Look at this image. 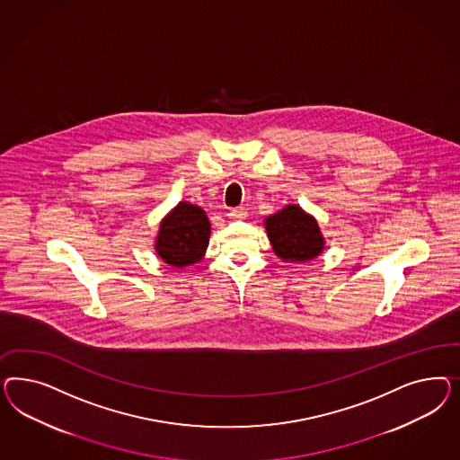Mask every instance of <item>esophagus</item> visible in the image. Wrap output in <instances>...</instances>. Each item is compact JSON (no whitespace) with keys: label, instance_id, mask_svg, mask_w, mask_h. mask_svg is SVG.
Wrapping results in <instances>:
<instances>
[{"label":"esophagus","instance_id":"1","mask_svg":"<svg viewBox=\"0 0 460 460\" xmlns=\"http://www.w3.org/2000/svg\"><path fill=\"white\" fill-rule=\"evenodd\" d=\"M229 219H233V221H244L246 217H248V212L246 209H243V208H239V209L229 210Z\"/></svg>","mask_w":460,"mask_h":460}]
</instances>
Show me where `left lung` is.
I'll list each match as a JSON object with an SVG mask.
<instances>
[{
  "label": "left lung",
  "instance_id": "8db88e82",
  "mask_svg": "<svg viewBox=\"0 0 460 460\" xmlns=\"http://www.w3.org/2000/svg\"><path fill=\"white\" fill-rule=\"evenodd\" d=\"M265 226L273 250L285 261H308L323 250L319 224L296 206L270 216Z\"/></svg>",
  "mask_w": 460,
  "mask_h": 460
}]
</instances>
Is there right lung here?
<instances>
[{
	"label": "right lung",
	"instance_id": "right-lung-1",
	"mask_svg": "<svg viewBox=\"0 0 460 460\" xmlns=\"http://www.w3.org/2000/svg\"><path fill=\"white\" fill-rule=\"evenodd\" d=\"M210 224L206 212L181 202L160 226L156 252L168 265L189 266L199 261L209 244Z\"/></svg>",
	"mask_w": 460,
	"mask_h": 460
}]
</instances>
